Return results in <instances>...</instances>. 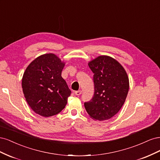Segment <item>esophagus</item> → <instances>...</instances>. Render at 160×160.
<instances>
[{
	"label": "esophagus",
	"instance_id": "esophagus-1",
	"mask_svg": "<svg viewBox=\"0 0 160 160\" xmlns=\"http://www.w3.org/2000/svg\"><path fill=\"white\" fill-rule=\"evenodd\" d=\"M75 94L76 95H80L81 94V90H79V91H75Z\"/></svg>",
	"mask_w": 160,
	"mask_h": 160
}]
</instances>
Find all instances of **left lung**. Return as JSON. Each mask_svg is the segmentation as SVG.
I'll return each mask as SVG.
<instances>
[{
    "mask_svg": "<svg viewBox=\"0 0 160 160\" xmlns=\"http://www.w3.org/2000/svg\"><path fill=\"white\" fill-rule=\"evenodd\" d=\"M93 72L95 92L93 98L84 103L90 118L105 121L117 114L128 93L129 83L126 71L119 62L107 55L89 61Z\"/></svg>",
    "mask_w": 160,
    "mask_h": 160,
    "instance_id": "1",
    "label": "left lung"
}]
</instances>
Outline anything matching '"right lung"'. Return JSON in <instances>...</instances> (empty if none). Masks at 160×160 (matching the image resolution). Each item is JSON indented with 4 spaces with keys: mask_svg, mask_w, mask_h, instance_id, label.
Returning <instances> with one entry per match:
<instances>
[{
    "mask_svg": "<svg viewBox=\"0 0 160 160\" xmlns=\"http://www.w3.org/2000/svg\"><path fill=\"white\" fill-rule=\"evenodd\" d=\"M65 62L53 53L37 57L27 67L22 88L32 110L42 117H51L63 109L71 91L61 77Z\"/></svg>",
    "mask_w": 160,
    "mask_h": 160,
    "instance_id": "add662e5",
    "label": "right lung"
}]
</instances>
